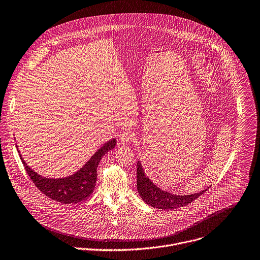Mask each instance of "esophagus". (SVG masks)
<instances>
[{
	"mask_svg": "<svg viewBox=\"0 0 260 260\" xmlns=\"http://www.w3.org/2000/svg\"><path fill=\"white\" fill-rule=\"evenodd\" d=\"M133 139H134V134L130 131H123L119 137V140L122 144H127L130 141H132Z\"/></svg>",
	"mask_w": 260,
	"mask_h": 260,
	"instance_id": "1",
	"label": "esophagus"
}]
</instances>
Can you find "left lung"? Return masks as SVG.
Returning <instances> with one entry per match:
<instances>
[{
  "instance_id": "obj_1",
  "label": "left lung",
  "mask_w": 260,
  "mask_h": 260,
  "mask_svg": "<svg viewBox=\"0 0 260 260\" xmlns=\"http://www.w3.org/2000/svg\"><path fill=\"white\" fill-rule=\"evenodd\" d=\"M137 189L142 200L152 207L159 209H176L197 199L206 190L191 195H174L157 188L145 176L141 164H137Z\"/></svg>"
}]
</instances>
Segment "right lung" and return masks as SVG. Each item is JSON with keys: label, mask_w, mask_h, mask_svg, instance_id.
Returning a JSON list of instances; mask_svg holds the SVG:
<instances>
[{"label": "right lung", "mask_w": 260, "mask_h": 260, "mask_svg": "<svg viewBox=\"0 0 260 260\" xmlns=\"http://www.w3.org/2000/svg\"><path fill=\"white\" fill-rule=\"evenodd\" d=\"M115 145V139L108 141L91 156V158L84 165L82 169H80L74 175L63 179L44 178L34 172L25 164L21 155L20 158L31 181L42 193L58 202L70 204L80 202L90 196V194L93 192L98 179L96 169L100 160L109 150L113 149Z\"/></svg>", "instance_id": "add662e5"}]
</instances>
